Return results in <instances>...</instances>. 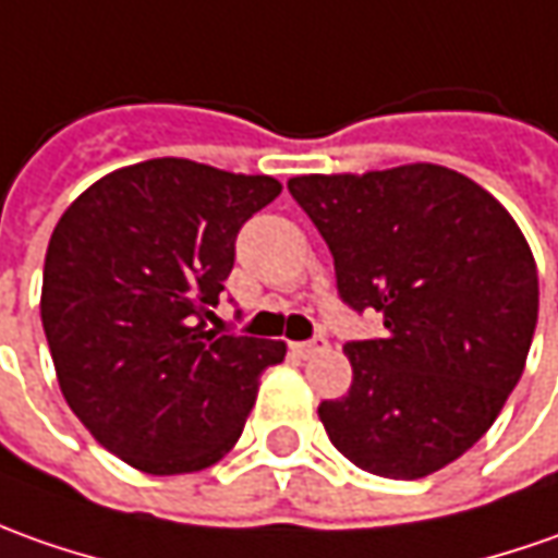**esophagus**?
Returning <instances> with one entry per match:
<instances>
[{
  "label": "esophagus",
  "mask_w": 558,
  "mask_h": 558,
  "mask_svg": "<svg viewBox=\"0 0 558 558\" xmlns=\"http://www.w3.org/2000/svg\"><path fill=\"white\" fill-rule=\"evenodd\" d=\"M325 347H328V340L325 338H313V340H301V343H291V353L301 359L316 356V353H323Z\"/></svg>",
  "instance_id": "obj_1"
}]
</instances>
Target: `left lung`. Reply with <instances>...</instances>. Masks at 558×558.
Here are the masks:
<instances>
[{"mask_svg":"<svg viewBox=\"0 0 558 558\" xmlns=\"http://www.w3.org/2000/svg\"><path fill=\"white\" fill-rule=\"evenodd\" d=\"M331 248L338 294L384 316L350 340L347 396L319 405L331 445L359 470L421 480L495 424L537 325V267L510 211L429 162L288 181Z\"/></svg>","mask_w":558,"mask_h":558,"instance_id":"obj_1","label":"left lung"}]
</instances>
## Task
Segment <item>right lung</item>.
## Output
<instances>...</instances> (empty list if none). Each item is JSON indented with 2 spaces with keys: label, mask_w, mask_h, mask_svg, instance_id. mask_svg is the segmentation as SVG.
Returning a JSON list of instances; mask_svg holds the SVG:
<instances>
[{
  "label": "right lung",
  "mask_w": 558,
  "mask_h": 558,
  "mask_svg": "<svg viewBox=\"0 0 558 558\" xmlns=\"http://www.w3.org/2000/svg\"><path fill=\"white\" fill-rule=\"evenodd\" d=\"M282 183L190 159H149L92 183L58 220L43 328L63 399L141 473L218 463L242 436L282 340L208 331L242 223Z\"/></svg>",
  "instance_id": "add662e5"
}]
</instances>
